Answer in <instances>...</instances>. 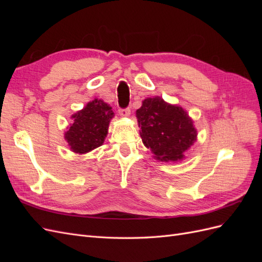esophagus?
Segmentation results:
<instances>
[{"label":"esophagus","mask_w":262,"mask_h":262,"mask_svg":"<svg viewBox=\"0 0 262 262\" xmlns=\"http://www.w3.org/2000/svg\"><path fill=\"white\" fill-rule=\"evenodd\" d=\"M119 114L122 117H129L130 116V109L129 108H120L119 109Z\"/></svg>","instance_id":"34e87169"}]
</instances>
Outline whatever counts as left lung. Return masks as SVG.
Masks as SVG:
<instances>
[{"label": "left lung", "instance_id": "obj_1", "mask_svg": "<svg viewBox=\"0 0 262 262\" xmlns=\"http://www.w3.org/2000/svg\"><path fill=\"white\" fill-rule=\"evenodd\" d=\"M137 117L144 145L162 162L181 160L195 141L196 131L185 110L160 97L146 98Z\"/></svg>", "mask_w": 262, "mask_h": 262}]
</instances>
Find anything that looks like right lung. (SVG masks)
I'll list each match as a JSON object with an SVG mask.
<instances>
[{"mask_svg":"<svg viewBox=\"0 0 262 262\" xmlns=\"http://www.w3.org/2000/svg\"><path fill=\"white\" fill-rule=\"evenodd\" d=\"M114 117L112 107L102 100L95 99L76 113L73 124L66 132V140L75 153H87L100 146L108 132L110 119Z\"/></svg>","mask_w":262,"mask_h":262,"instance_id":"right-lung-1","label":"right lung"}]
</instances>
